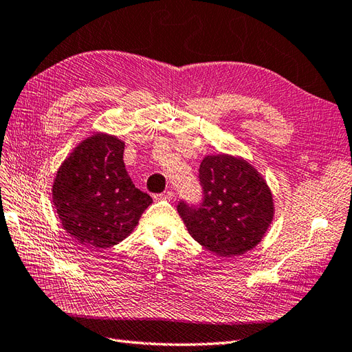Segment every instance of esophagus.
I'll return each mask as SVG.
<instances>
[{
    "label": "esophagus",
    "mask_w": 352,
    "mask_h": 352,
    "mask_svg": "<svg viewBox=\"0 0 352 352\" xmlns=\"http://www.w3.org/2000/svg\"><path fill=\"white\" fill-rule=\"evenodd\" d=\"M157 197H159V199L173 201V199H174V193H173V192H164V193H160Z\"/></svg>",
    "instance_id": "obj_1"
}]
</instances>
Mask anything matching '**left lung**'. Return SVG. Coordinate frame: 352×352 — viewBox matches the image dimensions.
Returning a JSON list of instances; mask_svg holds the SVG:
<instances>
[{
  "mask_svg": "<svg viewBox=\"0 0 352 352\" xmlns=\"http://www.w3.org/2000/svg\"><path fill=\"white\" fill-rule=\"evenodd\" d=\"M204 204L179 202L178 214L190 236L219 257L245 254L257 247L275 217L270 187L241 156H205L199 168Z\"/></svg>",
  "mask_w": 352,
  "mask_h": 352,
  "instance_id": "left-lung-1",
  "label": "left lung"
}]
</instances>
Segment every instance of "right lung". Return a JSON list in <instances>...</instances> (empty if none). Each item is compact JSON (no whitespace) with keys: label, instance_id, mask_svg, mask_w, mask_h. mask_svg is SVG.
Listing matches in <instances>:
<instances>
[{"label":"right lung","instance_id":"right-lung-1","mask_svg":"<svg viewBox=\"0 0 352 352\" xmlns=\"http://www.w3.org/2000/svg\"><path fill=\"white\" fill-rule=\"evenodd\" d=\"M123 150L119 137L95 132L77 144L53 179L52 201L62 229L86 248L119 244L153 202L132 183Z\"/></svg>","mask_w":352,"mask_h":352}]
</instances>
